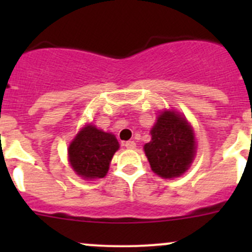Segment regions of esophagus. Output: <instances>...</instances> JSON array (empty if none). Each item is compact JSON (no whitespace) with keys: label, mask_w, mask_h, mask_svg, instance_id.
<instances>
[{"label":"esophagus","mask_w":252,"mask_h":252,"mask_svg":"<svg viewBox=\"0 0 252 252\" xmlns=\"http://www.w3.org/2000/svg\"><path fill=\"white\" fill-rule=\"evenodd\" d=\"M124 146H126V149H129V150H133V149H135V147H136V144L134 141L129 140V141L124 142Z\"/></svg>","instance_id":"1"}]
</instances>
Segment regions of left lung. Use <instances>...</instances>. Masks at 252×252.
I'll return each instance as SVG.
<instances>
[{
	"label": "left lung",
	"instance_id": "obj_1",
	"mask_svg": "<svg viewBox=\"0 0 252 252\" xmlns=\"http://www.w3.org/2000/svg\"><path fill=\"white\" fill-rule=\"evenodd\" d=\"M150 133L151 141L144 151L152 171L166 179L184 174L196 152L194 130L185 117L171 110L161 112Z\"/></svg>",
	"mask_w": 252,
	"mask_h": 252
}]
</instances>
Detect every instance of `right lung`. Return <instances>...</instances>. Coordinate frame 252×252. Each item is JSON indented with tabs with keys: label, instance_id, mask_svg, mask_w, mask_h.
<instances>
[{
	"label": "right lung",
	"instance_id": "right-lung-1",
	"mask_svg": "<svg viewBox=\"0 0 252 252\" xmlns=\"http://www.w3.org/2000/svg\"><path fill=\"white\" fill-rule=\"evenodd\" d=\"M118 140L111 133L100 130L93 124L84 126L68 149L73 171L84 179H97L107 174Z\"/></svg>",
	"mask_w": 252,
	"mask_h": 252
}]
</instances>
